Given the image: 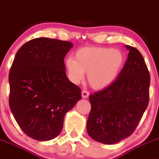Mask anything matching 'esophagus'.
<instances>
[{"mask_svg":"<svg viewBox=\"0 0 159 159\" xmlns=\"http://www.w3.org/2000/svg\"><path fill=\"white\" fill-rule=\"evenodd\" d=\"M89 92H88V91L83 90L82 92H81V96H82V98H87L88 97H89Z\"/></svg>","mask_w":159,"mask_h":159,"instance_id":"1","label":"esophagus"}]
</instances>
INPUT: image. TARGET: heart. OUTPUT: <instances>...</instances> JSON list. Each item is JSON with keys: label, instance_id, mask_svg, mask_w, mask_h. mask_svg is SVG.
<instances>
[{"label": "heart", "instance_id": "heart-1", "mask_svg": "<svg viewBox=\"0 0 159 159\" xmlns=\"http://www.w3.org/2000/svg\"><path fill=\"white\" fill-rule=\"evenodd\" d=\"M126 62L121 50L106 47H87L75 53V59L68 58L66 67L72 82H80L88 73V82L96 90L110 86L119 77Z\"/></svg>", "mask_w": 159, "mask_h": 159}]
</instances>
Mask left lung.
<instances>
[{
  "label": "left lung",
  "instance_id": "left-lung-1",
  "mask_svg": "<svg viewBox=\"0 0 159 159\" xmlns=\"http://www.w3.org/2000/svg\"><path fill=\"white\" fill-rule=\"evenodd\" d=\"M126 47L128 57L117 79L89 95L87 131L102 144H116L130 136L148 105L150 74L145 61L138 49Z\"/></svg>",
  "mask_w": 159,
  "mask_h": 159
}]
</instances>
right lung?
I'll list each match as a JSON object with an SVG mask.
<instances>
[{
	"label": "right lung",
	"instance_id": "add662e5",
	"mask_svg": "<svg viewBox=\"0 0 159 159\" xmlns=\"http://www.w3.org/2000/svg\"><path fill=\"white\" fill-rule=\"evenodd\" d=\"M73 44L45 37L18 50L9 73V106L20 128L37 141L61 133L66 112L81 98V90L66 75L64 57Z\"/></svg>",
	"mask_w": 159,
	"mask_h": 159
}]
</instances>
